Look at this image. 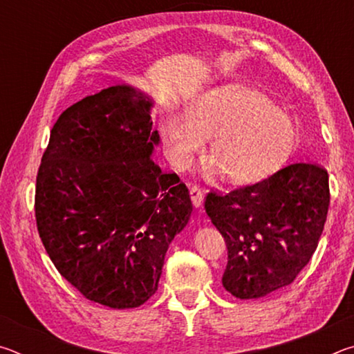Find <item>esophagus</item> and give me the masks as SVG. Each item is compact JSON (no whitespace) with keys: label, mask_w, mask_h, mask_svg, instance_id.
I'll return each instance as SVG.
<instances>
[{"label":"esophagus","mask_w":354,"mask_h":354,"mask_svg":"<svg viewBox=\"0 0 354 354\" xmlns=\"http://www.w3.org/2000/svg\"><path fill=\"white\" fill-rule=\"evenodd\" d=\"M190 198H192V205H194L196 209L201 207L203 200H205L201 189L196 187V185H192V187H190Z\"/></svg>","instance_id":"obj_1"}]
</instances>
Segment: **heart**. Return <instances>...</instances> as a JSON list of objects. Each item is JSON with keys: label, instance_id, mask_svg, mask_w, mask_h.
I'll return each mask as SVG.
<instances>
[{"label": "heart", "instance_id": "obj_1", "mask_svg": "<svg viewBox=\"0 0 354 354\" xmlns=\"http://www.w3.org/2000/svg\"><path fill=\"white\" fill-rule=\"evenodd\" d=\"M298 139L293 120L267 95L236 84L206 92L189 113L165 123V143L179 169L194 162L211 140L209 173L221 171L231 184H250L287 162Z\"/></svg>", "mask_w": 354, "mask_h": 354}]
</instances>
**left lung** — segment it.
I'll return each mask as SVG.
<instances>
[{"label":"left lung","mask_w":354,"mask_h":354,"mask_svg":"<svg viewBox=\"0 0 354 354\" xmlns=\"http://www.w3.org/2000/svg\"><path fill=\"white\" fill-rule=\"evenodd\" d=\"M328 206V173L314 164H292L226 195L211 192L206 214L227 247L225 289L256 299L293 283L314 254Z\"/></svg>","instance_id":"left-lung-1"}]
</instances>
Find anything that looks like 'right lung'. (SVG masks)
Segmentation results:
<instances>
[{
  "instance_id": "1",
  "label": "right lung",
  "mask_w": 354,
  "mask_h": 354,
  "mask_svg": "<svg viewBox=\"0 0 354 354\" xmlns=\"http://www.w3.org/2000/svg\"><path fill=\"white\" fill-rule=\"evenodd\" d=\"M154 101L118 84L82 98L51 129L35 220L59 273L91 301L139 308L158 290L165 253L189 223V190L153 162Z\"/></svg>"
}]
</instances>
